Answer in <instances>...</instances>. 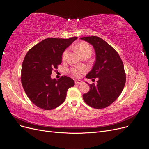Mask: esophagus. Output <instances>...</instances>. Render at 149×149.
I'll return each instance as SVG.
<instances>
[{"label":"esophagus","mask_w":149,"mask_h":149,"mask_svg":"<svg viewBox=\"0 0 149 149\" xmlns=\"http://www.w3.org/2000/svg\"><path fill=\"white\" fill-rule=\"evenodd\" d=\"M75 83L76 85H80L83 83V81H82L81 80H75Z\"/></svg>","instance_id":"obj_1"}]
</instances>
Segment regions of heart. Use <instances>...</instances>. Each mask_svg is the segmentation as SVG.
<instances>
[{
    "mask_svg": "<svg viewBox=\"0 0 149 149\" xmlns=\"http://www.w3.org/2000/svg\"><path fill=\"white\" fill-rule=\"evenodd\" d=\"M75 49L80 56H82V55H84L86 53L91 54V52H92L91 46L88 43H87L86 42H81L79 43L75 47ZM68 53V50L64 51L62 57L63 60H65L66 58H67ZM70 72L72 74L74 75L75 77H80L81 75L82 74H84L85 72V69L83 67L74 68L72 69H71Z\"/></svg>",
    "mask_w": 149,
    "mask_h": 149,
    "instance_id": "heart-1",
    "label": "heart"
}]
</instances>
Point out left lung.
<instances>
[{"label":"left lung","mask_w":149,"mask_h":149,"mask_svg":"<svg viewBox=\"0 0 149 149\" xmlns=\"http://www.w3.org/2000/svg\"><path fill=\"white\" fill-rule=\"evenodd\" d=\"M80 39L91 44L96 54L94 65L86 78H98L96 85L88 84L90 90L83 95L84 100L93 108H106L117 100L124 88L126 74L123 62L118 53L102 38L91 36Z\"/></svg>","instance_id":"8db88e82"}]
</instances>
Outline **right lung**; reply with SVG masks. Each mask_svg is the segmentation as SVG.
Here are the masks:
<instances>
[{"label": "right lung", "mask_w": 149, "mask_h": 149, "mask_svg": "<svg viewBox=\"0 0 149 149\" xmlns=\"http://www.w3.org/2000/svg\"><path fill=\"white\" fill-rule=\"evenodd\" d=\"M77 37L68 39L48 38L27 52L22 64L21 80L27 96L35 105L43 110L59 106L65 100L74 81L67 76L52 79L54 69L62 62L65 49Z\"/></svg>", "instance_id": "right-lung-1"}]
</instances>
